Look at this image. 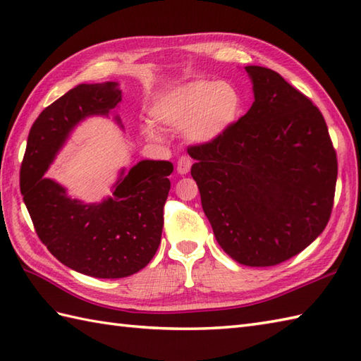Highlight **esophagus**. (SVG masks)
<instances>
[{
  "instance_id": "esophagus-1",
  "label": "esophagus",
  "mask_w": 361,
  "mask_h": 361,
  "mask_svg": "<svg viewBox=\"0 0 361 361\" xmlns=\"http://www.w3.org/2000/svg\"><path fill=\"white\" fill-rule=\"evenodd\" d=\"M190 166H192V159L189 157H181L178 158V163H176V172L180 175H186L190 171Z\"/></svg>"
}]
</instances>
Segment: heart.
Instances as JSON below:
<instances>
[{"label": "heart", "mask_w": 361, "mask_h": 361, "mask_svg": "<svg viewBox=\"0 0 361 361\" xmlns=\"http://www.w3.org/2000/svg\"><path fill=\"white\" fill-rule=\"evenodd\" d=\"M242 106L243 99L234 83L200 79L166 91L153 102L150 114L161 126L185 128L189 141L204 144L226 133L240 118ZM144 133L159 140L150 124L144 126Z\"/></svg>", "instance_id": "obj_1"}]
</instances>
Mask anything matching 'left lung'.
I'll return each instance as SVG.
<instances>
[{
    "label": "left lung",
    "instance_id": "obj_1",
    "mask_svg": "<svg viewBox=\"0 0 361 361\" xmlns=\"http://www.w3.org/2000/svg\"><path fill=\"white\" fill-rule=\"evenodd\" d=\"M245 71L255 102L217 140L189 145L190 175L226 255L271 267L324 231L338 163L323 114L307 96L268 68Z\"/></svg>",
    "mask_w": 361,
    "mask_h": 361
}]
</instances>
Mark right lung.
<instances>
[{
  "mask_svg": "<svg viewBox=\"0 0 361 361\" xmlns=\"http://www.w3.org/2000/svg\"><path fill=\"white\" fill-rule=\"evenodd\" d=\"M121 99L116 82L82 83L46 106L30 127L20 171V190L38 239L63 265L102 279L137 273L155 256L172 163L140 161L127 175L121 172L113 195L97 204L73 200L43 175L75 124L93 114L106 116Z\"/></svg>",
  "mask_w": 361,
  "mask_h": 361,
  "instance_id": "add662e5",
  "label": "right lung"
}]
</instances>
